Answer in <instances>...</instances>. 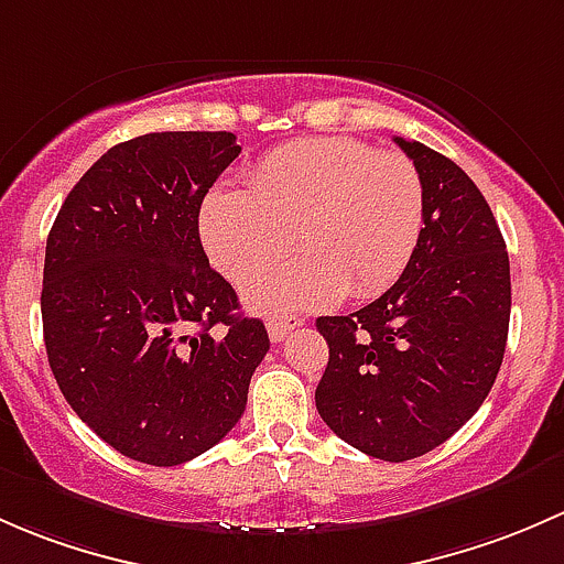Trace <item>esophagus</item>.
Returning a JSON list of instances; mask_svg holds the SVG:
<instances>
[{
	"instance_id": "esophagus-1",
	"label": "esophagus",
	"mask_w": 564,
	"mask_h": 564,
	"mask_svg": "<svg viewBox=\"0 0 564 564\" xmlns=\"http://www.w3.org/2000/svg\"><path fill=\"white\" fill-rule=\"evenodd\" d=\"M299 325H301L299 317H274V321H269L265 328H269L271 341H282L284 336H288L293 328H299Z\"/></svg>"
}]
</instances>
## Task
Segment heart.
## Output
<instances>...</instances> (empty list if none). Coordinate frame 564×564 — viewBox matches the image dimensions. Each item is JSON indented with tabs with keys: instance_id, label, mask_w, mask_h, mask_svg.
<instances>
[{
	"instance_id": "1",
	"label": "heart",
	"mask_w": 564,
	"mask_h": 564,
	"mask_svg": "<svg viewBox=\"0 0 564 564\" xmlns=\"http://www.w3.org/2000/svg\"><path fill=\"white\" fill-rule=\"evenodd\" d=\"M423 230V182L410 156L352 138L274 149L249 187L214 189L200 239L230 282H247L290 247L301 258L254 276L243 295L263 315H299L341 295L371 299L408 269Z\"/></svg>"
}]
</instances>
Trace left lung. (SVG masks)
<instances>
[{"label": "left lung", "mask_w": 564, "mask_h": 564, "mask_svg": "<svg viewBox=\"0 0 564 564\" xmlns=\"http://www.w3.org/2000/svg\"><path fill=\"white\" fill-rule=\"evenodd\" d=\"M423 182V230L377 301L317 317L328 367L317 412L336 437L382 462L429 454L489 397L510 323V263L489 203L434 149L393 138Z\"/></svg>", "instance_id": "left-lung-1"}]
</instances>
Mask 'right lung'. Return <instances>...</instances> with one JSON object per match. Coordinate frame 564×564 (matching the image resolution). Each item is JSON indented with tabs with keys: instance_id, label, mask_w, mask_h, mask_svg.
Here are the masks:
<instances>
[{
	"instance_id": "1",
	"label": "right lung",
	"mask_w": 564,
	"mask_h": 564,
	"mask_svg": "<svg viewBox=\"0 0 564 564\" xmlns=\"http://www.w3.org/2000/svg\"><path fill=\"white\" fill-rule=\"evenodd\" d=\"M234 132H149L69 189L45 243L43 336L80 421L127 458L176 467L239 423L269 352L208 265L197 217Z\"/></svg>"
}]
</instances>
